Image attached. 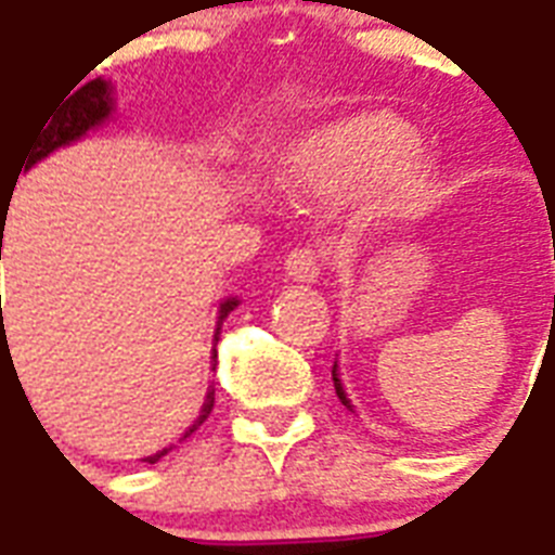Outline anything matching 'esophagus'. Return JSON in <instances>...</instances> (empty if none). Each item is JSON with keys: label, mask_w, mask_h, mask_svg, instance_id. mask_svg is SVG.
I'll use <instances>...</instances> for the list:
<instances>
[{"label": "esophagus", "mask_w": 555, "mask_h": 555, "mask_svg": "<svg viewBox=\"0 0 555 555\" xmlns=\"http://www.w3.org/2000/svg\"><path fill=\"white\" fill-rule=\"evenodd\" d=\"M286 272L295 278V281H304V283H312L321 274V257L312 246H300L295 251L286 255Z\"/></svg>", "instance_id": "obj_1"}]
</instances>
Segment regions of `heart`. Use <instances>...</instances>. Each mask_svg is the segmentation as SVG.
I'll use <instances>...</instances> for the list:
<instances>
[{"instance_id":"heart-1","label":"heart","mask_w":555,"mask_h":555,"mask_svg":"<svg viewBox=\"0 0 555 555\" xmlns=\"http://www.w3.org/2000/svg\"><path fill=\"white\" fill-rule=\"evenodd\" d=\"M416 144V130L397 115H359L309 144L304 176L338 188H367L388 179L379 199L382 214L405 217L420 208L425 193V170L408 165Z\"/></svg>"}]
</instances>
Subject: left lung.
Returning <instances> with one entry per match:
<instances>
[{
	"label": "left lung",
	"instance_id": "8db88e82",
	"mask_svg": "<svg viewBox=\"0 0 555 555\" xmlns=\"http://www.w3.org/2000/svg\"><path fill=\"white\" fill-rule=\"evenodd\" d=\"M333 385H336L338 399H341V402H345V405L353 411V405H350V399H347V393H345V385H341V379H338V364H333Z\"/></svg>",
	"mask_w": 555,
	"mask_h": 555
}]
</instances>
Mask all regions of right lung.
Returning a JSON list of instances; mask_svg holds the SVG:
<instances>
[{
	"label": "right lung",
	"mask_w": 555,
	"mask_h": 555,
	"mask_svg": "<svg viewBox=\"0 0 555 555\" xmlns=\"http://www.w3.org/2000/svg\"><path fill=\"white\" fill-rule=\"evenodd\" d=\"M113 115V94H109V83L106 80H89V83H83L80 89H77L72 98H68L66 103H60V109H54V113L46 118V121L40 124V132L34 135L31 147H28V153H25V170L28 167H34L40 158H46L49 153H54L57 147H66V144H72V141H77L80 135H86V132L92 130V127H101L106 118ZM23 170V167H20ZM16 179H20V173H16ZM14 193V191H8ZM5 205H11V199L5 196V191H2V202H0V217L5 219L8 208ZM5 231V229H2ZM0 257H2V234H0ZM237 307V298H229L219 304V321H217V333H214V364H217V341H219V326H222V321L229 318L231 309ZM210 408H214V388L208 390V397H205V405H202L199 416H196V423L184 431V437H191L196 428H199L205 420H208ZM167 449H162L158 454H150V457H144V463H156L158 457H165Z\"/></svg>",
	"instance_id": "add662e5"
}]
</instances>
